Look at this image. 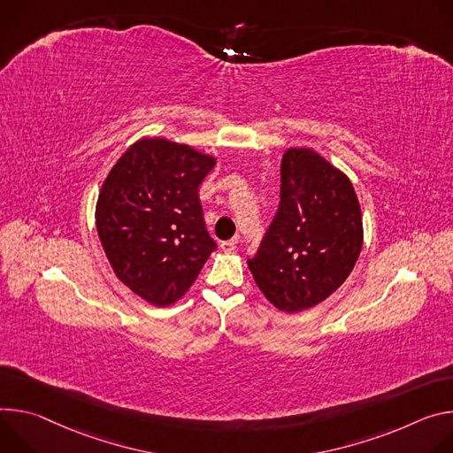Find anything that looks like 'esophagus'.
Returning <instances> with one entry per match:
<instances>
[{"mask_svg": "<svg viewBox=\"0 0 453 453\" xmlns=\"http://www.w3.org/2000/svg\"><path fill=\"white\" fill-rule=\"evenodd\" d=\"M237 242L234 241V239H228V241H223L219 246H221V250H223V252H226V254H232V252H235V246Z\"/></svg>", "mask_w": 453, "mask_h": 453, "instance_id": "1", "label": "esophagus"}]
</instances>
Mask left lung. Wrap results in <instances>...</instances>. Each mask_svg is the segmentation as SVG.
Here are the masks:
<instances>
[{
	"label": "left lung",
	"mask_w": 453,
	"mask_h": 453,
	"mask_svg": "<svg viewBox=\"0 0 453 453\" xmlns=\"http://www.w3.org/2000/svg\"><path fill=\"white\" fill-rule=\"evenodd\" d=\"M364 241L349 178L311 149H288L279 209L248 259L259 289L288 313L317 306L353 272Z\"/></svg>",
	"instance_id": "obj_1"
}]
</instances>
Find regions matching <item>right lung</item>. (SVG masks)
<instances>
[{"mask_svg": "<svg viewBox=\"0 0 453 453\" xmlns=\"http://www.w3.org/2000/svg\"><path fill=\"white\" fill-rule=\"evenodd\" d=\"M214 165L188 145L143 138L100 188V242L117 277L150 304H174L218 248L197 196Z\"/></svg>", "mask_w": 453, "mask_h": 453, "instance_id": "obj_1", "label": "right lung"}]
</instances>
